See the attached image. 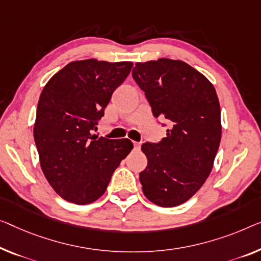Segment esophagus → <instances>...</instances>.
<instances>
[{"mask_svg": "<svg viewBox=\"0 0 261 261\" xmlns=\"http://www.w3.org/2000/svg\"><path fill=\"white\" fill-rule=\"evenodd\" d=\"M134 146L136 150H139L141 149V143H137V142H134Z\"/></svg>", "mask_w": 261, "mask_h": 261, "instance_id": "esophagus-1", "label": "esophagus"}]
</instances>
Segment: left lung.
<instances>
[{"instance_id":"8db88e82","label":"left lung","mask_w":261,"mask_h":261,"mask_svg":"<svg viewBox=\"0 0 261 261\" xmlns=\"http://www.w3.org/2000/svg\"><path fill=\"white\" fill-rule=\"evenodd\" d=\"M132 77L155 118L171 127L159 143H145L147 166L139 173L153 204L173 207L199 190L213 168L221 138L220 106L213 84L185 62L159 58L136 63Z\"/></svg>"}]
</instances>
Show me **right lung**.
I'll return each instance as SVG.
<instances>
[{"instance_id":"1","label":"right lung","mask_w":261,"mask_h":261,"mask_svg":"<svg viewBox=\"0 0 261 261\" xmlns=\"http://www.w3.org/2000/svg\"><path fill=\"white\" fill-rule=\"evenodd\" d=\"M132 65L73 61L41 92L34 125L41 169L55 192L70 203L90 204L103 196L114 171L134 147L127 138L91 135Z\"/></svg>"}]
</instances>
